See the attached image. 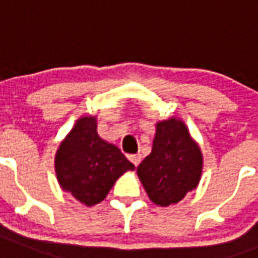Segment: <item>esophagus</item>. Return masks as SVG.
<instances>
[{"instance_id": "esophagus-1", "label": "esophagus", "mask_w": 258, "mask_h": 258, "mask_svg": "<svg viewBox=\"0 0 258 258\" xmlns=\"http://www.w3.org/2000/svg\"><path fill=\"white\" fill-rule=\"evenodd\" d=\"M128 159L134 163V166H138L142 161V155L141 154H133V155H128Z\"/></svg>"}]
</instances>
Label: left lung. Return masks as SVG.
<instances>
[{
	"instance_id": "left-lung-1",
	"label": "left lung",
	"mask_w": 258,
	"mask_h": 258,
	"mask_svg": "<svg viewBox=\"0 0 258 258\" xmlns=\"http://www.w3.org/2000/svg\"><path fill=\"white\" fill-rule=\"evenodd\" d=\"M137 172L149 198L158 206L178 204L198 186L202 153L183 121L175 117L158 121L151 154Z\"/></svg>"
}]
</instances>
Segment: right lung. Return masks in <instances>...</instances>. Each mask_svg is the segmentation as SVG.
<instances>
[{
    "mask_svg": "<svg viewBox=\"0 0 258 258\" xmlns=\"http://www.w3.org/2000/svg\"><path fill=\"white\" fill-rule=\"evenodd\" d=\"M135 166L97 134V119L83 116L60 143L54 170L62 190L86 206L104 200L116 179Z\"/></svg>",
    "mask_w": 258,
    "mask_h": 258,
    "instance_id": "add662e5",
    "label": "right lung"
}]
</instances>
